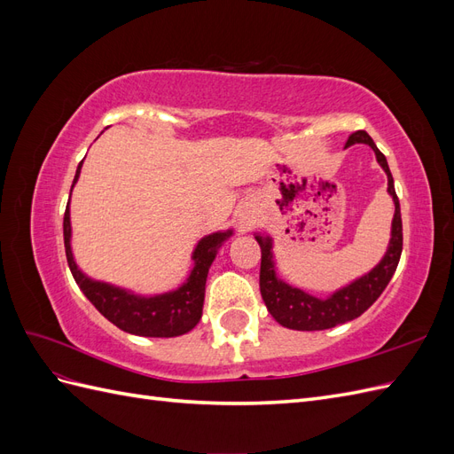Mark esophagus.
Wrapping results in <instances>:
<instances>
[{"instance_id": "esophagus-1", "label": "esophagus", "mask_w": 454, "mask_h": 454, "mask_svg": "<svg viewBox=\"0 0 454 454\" xmlns=\"http://www.w3.org/2000/svg\"><path fill=\"white\" fill-rule=\"evenodd\" d=\"M250 225H252V219L242 215V217H240V227H242V229H250Z\"/></svg>"}]
</instances>
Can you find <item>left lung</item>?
<instances>
[{
  "mask_svg": "<svg viewBox=\"0 0 454 454\" xmlns=\"http://www.w3.org/2000/svg\"><path fill=\"white\" fill-rule=\"evenodd\" d=\"M354 144H367L373 149L379 164L388 176V193L395 206L388 250L379 261V265L371 269L367 274H364V277L350 282L345 287H340V290H337L325 299H318L303 290H299V287L286 284L277 277V267H274L272 259V239L255 235V240L261 246V297H263L267 310L272 314V318L284 327L297 329V332H320V329H329L358 318L360 314H364L379 299V295L384 292V287L388 286L390 278L394 277L397 263H400L403 248L402 212L387 157L380 153L379 147L371 140V136L365 130L350 134L345 147H350Z\"/></svg>",
  "mask_w": 454,
  "mask_h": 454,
  "instance_id": "8db88e82",
  "label": "left lung"
}]
</instances>
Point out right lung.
I'll return each mask as SVG.
<instances>
[{
    "label": "right lung",
    "instance_id": "right-lung-1",
    "mask_svg": "<svg viewBox=\"0 0 454 454\" xmlns=\"http://www.w3.org/2000/svg\"><path fill=\"white\" fill-rule=\"evenodd\" d=\"M81 167H83V160L79 162L72 189L79 180ZM231 235V229L217 231L199 240L193 255H191V259L195 261L193 270L189 272L187 280L177 290L159 295H138L107 282L92 280L77 267L72 254L70 200H67L64 214L66 259L81 292L85 294V297L109 322L115 324L122 332L140 337H177L191 332L199 324L210 265L214 263L219 246Z\"/></svg>",
    "mask_w": 454,
    "mask_h": 454
}]
</instances>
